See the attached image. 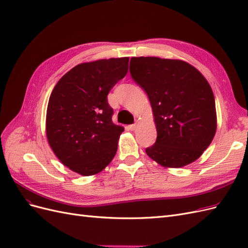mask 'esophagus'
I'll use <instances>...</instances> for the list:
<instances>
[{
  "instance_id": "esophagus-1",
  "label": "esophagus",
  "mask_w": 248,
  "mask_h": 248,
  "mask_svg": "<svg viewBox=\"0 0 248 248\" xmlns=\"http://www.w3.org/2000/svg\"><path fill=\"white\" fill-rule=\"evenodd\" d=\"M138 128V124L137 123H134V124H131V125H129V129L131 130V131H134Z\"/></svg>"
}]
</instances>
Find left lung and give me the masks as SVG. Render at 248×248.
<instances>
[{"mask_svg":"<svg viewBox=\"0 0 248 248\" xmlns=\"http://www.w3.org/2000/svg\"><path fill=\"white\" fill-rule=\"evenodd\" d=\"M130 74L145 90L157 139L146 149L164 168H182L204 153L217 128L215 100L204 76L182 60L133 57Z\"/></svg>","mask_w":248,"mask_h":248,"instance_id":"obj_1","label":"left lung"}]
</instances>
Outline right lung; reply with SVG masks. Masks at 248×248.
Here are the masks:
<instances>
[{"instance_id":"add662e5","label":"right lung","mask_w":248,"mask_h":248,"mask_svg":"<svg viewBox=\"0 0 248 248\" xmlns=\"http://www.w3.org/2000/svg\"><path fill=\"white\" fill-rule=\"evenodd\" d=\"M129 58L81 63L60 78L50 94L46 131L52 152L81 176L106 169L124 127L112 123L108 94L127 73Z\"/></svg>"}]
</instances>
